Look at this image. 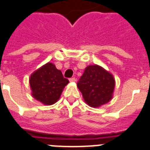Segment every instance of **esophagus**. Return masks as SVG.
I'll return each instance as SVG.
<instances>
[{
	"mask_svg": "<svg viewBox=\"0 0 150 150\" xmlns=\"http://www.w3.org/2000/svg\"><path fill=\"white\" fill-rule=\"evenodd\" d=\"M69 81H71V82H73V81H76V79H75V78H70V79H69Z\"/></svg>",
	"mask_w": 150,
	"mask_h": 150,
	"instance_id": "obj_1",
	"label": "esophagus"
}]
</instances>
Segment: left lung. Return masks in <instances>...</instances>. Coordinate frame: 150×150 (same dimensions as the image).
Here are the masks:
<instances>
[{
	"instance_id": "left-lung-1",
	"label": "left lung",
	"mask_w": 150,
	"mask_h": 150,
	"mask_svg": "<svg viewBox=\"0 0 150 150\" xmlns=\"http://www.w3.org/2000/svg\"><path fill=\"white\" fill-rule=\"evenodd\" d=\"M85 102L92 108L106 104L112 98L115 86L113 75L98 65H89L77 82Z\"/></svg>"
}]
</instances>
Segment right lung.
Wrapping results in <instances>:
<instances>
[{
	"mask_svg": "<svg viewBox=\"0 0 150 150\" xmlns=\"http://www.w3.org/2000/svg\"><path fill=\"white\" fill-rule=\"evenodd\" d=\"M69 81L52 63H47L30 76V84L33 96L44 104L56 103Z\"/></svg>",
	"mask_w": 150,
	"mask_h": 150,
	"instance_id": "add662e5",
	"label": "right lung"
}]
</instances>
